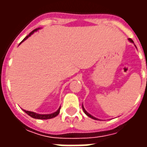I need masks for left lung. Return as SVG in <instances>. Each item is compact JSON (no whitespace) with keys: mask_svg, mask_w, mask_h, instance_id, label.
<instances>
[{"mask_svg":"<svg viewBox=\"0 0 147 147\" xmlns=\"http://www.w3.org/2000/svg\"><path fill=\"white\" fill-rule=\"evenodd\" d=\"M128 40H129V41H130V42H132V43H134V42H133V41H132V39L128 38ZM83 112H84V113H85V114H86V116H88V117H90V118H92V119H94V120H98V119H97V118H96V117H93V116H91V115H90V114L88 113H87V112H86V109H84V107H83Z\"/></svg>","mask_w":147,"mask_h":147,"instance_id":"8db88e82","label":"left lung"}]
</instances>
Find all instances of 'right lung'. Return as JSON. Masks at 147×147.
I'll use <instances>...</instances> for the list:
<instances>
[{"instance_id":"obj_1","label":"right lung","mask_w":147,"mask_h":147,"mask_svg":"<svg viewBox=\"0 0 147 147\" xmlns=\"http://www.w3.org/2000/svg\"><path fill=\"white\" fill-rule=\"evenodd\" d=\"M38 29L39 28H37V29H35V30H32V31H31V32H30L27 36L25 37V38H24V40L20 43V44H21V43H22L23 42H24L26 39L28 38H29L32 34L34 33V32L37 31ZM60 109H61V107L58 109L56 111L55 113L51 114H38V113H34V112H30V111H27V110H24V111L27 114V115H29L30 117H33V118H34V119H39V120H47V119H51V118H53V117H57L58 114H59V113H60Z\"/></svg>"}]
</instances>
